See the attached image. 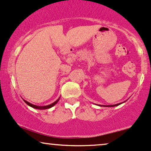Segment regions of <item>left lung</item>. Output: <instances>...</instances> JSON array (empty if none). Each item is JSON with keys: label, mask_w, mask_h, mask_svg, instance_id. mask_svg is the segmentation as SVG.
Returning <instances> with one entry per match:
<instances>
[{"label": "left lung", "mask_w": 151, "mask_h": 151, "mask_svg": "<svg viewBox=\"0 0 151 151\" xmlns=\"http://www.w3.org/2000/svg\"><path fill=\"white\" fill-rule=\"evenodd\" d=\"M123 102H121V103H119V104H114V105H99V106H111H111H118V105H120V104H122V103H123Z\"/></svg>", "instance_id": "obj_1"}]
</instances>
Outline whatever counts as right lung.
<instances>
[{"mask_svg": "<svg viewBox=\"0 0 151 151\" xmlns=\"http://www.w3.org/2000/svg\"><path fill=\"white\" fill-rule=\"evenodd\" d=\"M59 100H60V98H59L58 99V100H57L56 101V102H53L52 104H49V105H47V106H40L35 105V104H31V103L28 102H27V101H26V100H24V102H26V104H27L28 106H31V107H33V108H34V109H49V108L52 107V106H54L55 104H56V103L58 102Z\"/></svg>", "mask_w": 151, "mask_h": 151, "instance_id": "right-lung-1", "label": "right lung"}]
</instances>
